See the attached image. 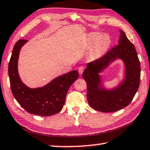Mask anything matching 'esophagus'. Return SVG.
<instances>
[{"mask_svg":"<svg viewBox=\"0 0 150 150\" xmlns=\"http://www.w3.org/2000/svg\"><path fill=\"white\" fill-rule=\"evenodd\" d=\"M84 69H85V67H84L83 66H80V67H79V68H78V71H79V73L80 75L82 74L83 72Z\"/></svg>","mask_w":150,"mask_h":150,"instance_id":"1","label":"esophagus"}]
</instances>
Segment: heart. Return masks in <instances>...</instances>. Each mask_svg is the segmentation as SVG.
<instances>
[{
    "label": "heart",
    "instance_id": "1",
    "mask_svg": "<svg viewBox=\"0 0 150 150\" xmlns=\"http://www.w3.org/2000/svg\"><path fill=\"white\" fill-rule=\"evenodd\" d=\"M88 40L89 43L92 44L91 54L93 58L100 57L104 54L111 43L110 38L108 35H100L97 33H93L89 35Z\"/></svg>",
    "mask_w": 150,
    "mask_h": 150
}]
</instances>
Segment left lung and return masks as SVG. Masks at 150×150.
<instances>
[{
	"mask_svg": "<svg viewBox=\"0 0 150 150\" xmlns=\"http://www.w3.org/2000/svg\"><path fill=\"white\" fill-rule=\"evenodd\" d=\"M118 45L94 61L89 62L83 73L88 91L87 99L91 108L103 112L120 110L130 104L140 83L141 68L135 46L127 38L123 31H120ZM117 58L124 61L125 78L117 88L110 91L101 86L99 73Z\"/></svg>",
	"mask_w": 150,
	"mask_h": 150,
	"instance_id": "1",
	"label": "left lung"
}]
</instances>
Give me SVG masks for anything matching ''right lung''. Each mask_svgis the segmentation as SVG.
I'll return each instance as SVG.
<instances>
[{"label":"right lung","instance_id":"1","mask_svg":"<svg viewBox=\"0 0 150 150\" xmlns=\"http://www.w3.org/2000/svg\"><path fill=\"white\" fill-rule=\"evenodd\" d=\"M27 41L18 40L13 47L8 69L11 91L18 103L28 112L44 117L54 115L62 110L69 89L79 74L74 70L57 77L42 88L27 87L21 81L17 70L20 50Z\"/></svg>","mask_w":150,"mask_h":150}]
</instances>
